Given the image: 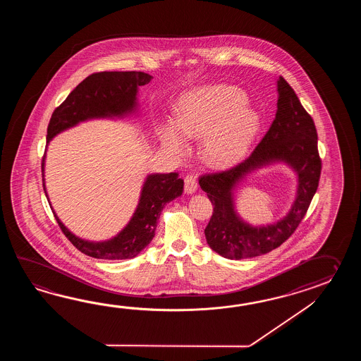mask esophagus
Returning a JSON list of instances; mask_svg holds the SVG:
<instances>
[{
    "label": "esophagus",
    "mask_w": 361,
    "mask_h": 361,
    "mask_svg": "<svg viewBox=\"0 0 361 361\" xmlns=\"http://www.w3.org/2000/svg\"><path fill=\"white\" fill-rule=\"evenodd\" d=\"M197 190V179L193 174H187L184 177V191L187 193H193Z\"/></svg>",
    "instance_id": "obj_1"
}]
</instances>
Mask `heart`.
Here are the masks:
<instances>
[{"instance_id":"b5f03b06","label":"heart","mask_w":361,"mask_h":361,"mask_svg":"<svg viewBox=\"0 0 361 361\" xmlns=\"http://www.w3.org/2000/svg\"><path fill=\"white\" fill-rule=\"evenodd\" d=\"M245 94L224 85L201 86L185 92L177 106V121L168 118L159 125V137L166 151L185 156L187 138H202L204 154L214 165L240 159L261 128V117L244 107Z\"/></svg>"}]
</instances>
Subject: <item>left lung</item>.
Masks as SVG:
<instances>
[{
    "mask_svg": "<svg viewBox=\"0 0 361 361\" xmlns=\"http://www.w3.org/2000/svg\"><path fill=\"white\" fill-rule=\"evenodd\" d=\"M277 92L276 117L250 156L230 169L207 173L199 179L200 187L214 207L205 228L207 244L228 259L258 257L285 243L300 226L319 187L322 159L314 120L284 77H279ZM274 161H285L298 171L299 195L293 210L281 221L252 228L234 213L231 192L246 172Z\"/></svg>",
    "mask_w": 361,
    "mask_h": 361,
    "instance_id": "1",
    "label": "left lung"
}]
</instances>
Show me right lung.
<instances>
[{
    "instance_id": "add662e5",
    "label": "right lung",
    "mask_w": 361,
    "mask_h": 361,
    "mask_svg": "<svg viewBox=\"0 0 361 361\" xmlns=\"http://www.w3.org/2000/svg\"><path fill=\"white\" fill-rule=\"evenodd\" d=\"M152 76L145 72H95L69 92L56 107L47 126V143L58 133L94 117L121 116L135 107L138 86L146 85ZM45 156L42 157L44 171ZM183 179L178 173L154 174L147 178L138 207L129 224L116 238L104 243H89L72 235L54 214L66 238L81 253L98 259H129L137 257L154 236L157 219L164 207L182 195ZM45 191V184H44Z\"/></svg>"
}]
</instances>
